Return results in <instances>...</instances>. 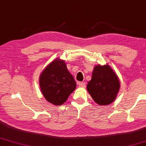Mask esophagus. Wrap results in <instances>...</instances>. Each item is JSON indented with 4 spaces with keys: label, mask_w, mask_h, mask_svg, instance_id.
Returning <instances> with one entry per match:
<instances>
[{
    "label": "esophagus",
    "mask_w": 146,
    "mask_h": 146,
    "mask_svg": "<svg viewBox=\"0 0 146 146\" xmlns=\"http://www.w3.org/2000/svg\"><path fill=\"white\" fill-rule=\"evenodd\" d=\"M79 84V86L80 88H86V83L85 82H80Z\"/></svg>",
    "instance_id": "esophagus-1"
}]
</instances>
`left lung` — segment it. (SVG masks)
I'll return each mask as SVG.
<instances>
[{"label":"left lung","mask_w":146,"mask_h":146,"mask_svg":"<svg viewBox=\"0 0 146 146\" xmlns=\"http://www.w3.org/2000/svg\"><path fill=\"white\" fill-rule=\"evenodd\" d=\"M120 86L117 75L108 64L96 65L87 85V90L97 104L107 105L116 99Z\"/></svg>","instance_id":"8db88e82"}]
</instances>
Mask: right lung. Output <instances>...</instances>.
<instances>
[{"instance_id":"1","label":"right lung","mask_w":146,"mask_h":146,"mask_svg":"<svg viewBox=\"0 0 146 146\" xmlns=\"http://www.w3.org/2000/svg\"><path fill=\"white\" fill-rule=\"evenodd\" d=\"M39 86L45 99L55 105L65 103L76 88V82L62 60L56 58L47 65L39 77Z\"/></svg>"}]
</instances>
